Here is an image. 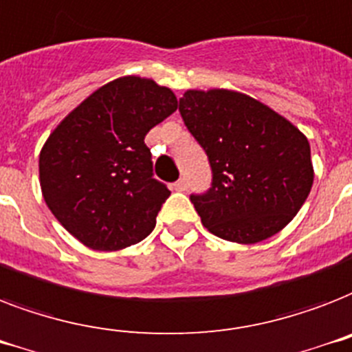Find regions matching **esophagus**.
I'll list each match as a JSON object with an SVG mask.
<instances>
[{
	"label": "esophagus",
	"instance_id": "34e87169",
	"mask_svg": "<svg viewBox=\"0 0 352 352\" xmlns=\"http://www.w3.org/2000/svg\"><path fill=\"white\" fill-rule=\"evenodd\" d=\"M173 187H174V190H179V192H184V190H187L189 184H187V179L182 178V179H178V182L173 185Z\"/></svg>",
	"mask_w": 352,
	"mask_h": 352
}]
</instances>
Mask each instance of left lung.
<instances>
[{"label":"left lung","mask_w":352,"mask_h":352,"mask_svg":"<svg viewBox=\"0 0 352 352\" xmlns=\"http://www.w3.org/2000/svg\"><path fill=\"white\" fill-rule=\"evenodd\" d=\"M179 112L212 167V187L190 196L207 230L245 245L280 232L313 187L305 134L265 103L229 89H189Z\"/></svg>","instance_id":"obj_1"}]
</instances>
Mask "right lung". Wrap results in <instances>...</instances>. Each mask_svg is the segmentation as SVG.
Segmentation results:
<instances>
[{
	"instance_id": "1",
	"label": "right lung",
	"mask_w": 352,
	"mask_h": 352,
	"mask_svg": "<svg viewBox=\"0 0 352 352\" xmlns=\"http://www.w3.org/2000/svg\"><path fill=\"white\" fill-rule=\"evenodd\" d=\"M178 109L168 87L122 76L50 132L39 185L56 220L94 251H120L153 232L170 190L153 178L145 134Z\"/></svg>"
}]
</instances>
